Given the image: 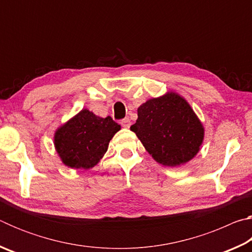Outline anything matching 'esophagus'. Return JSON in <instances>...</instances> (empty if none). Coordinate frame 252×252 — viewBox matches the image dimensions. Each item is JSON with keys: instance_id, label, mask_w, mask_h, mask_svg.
Returning <instances> with one entry per match:
<instances>
[{"instance_id": "esophagus-1", "label": "esophagus", "mask_w": 252, "mask_h": 252, "mask_svg": "<svg viewBox=\"0 0 252 252\" xmlns=\"http://www.w3.org/2000/svg\"><path fill=\"white\" fill-rule=\"evenodd\" d=\"M120 125H121L123 127H126V129H127V127H130V126H131V121H130V119H129V118L123 119V120H121Z\"/></svg>"}]
</instances>
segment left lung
I'll return each mask as SVG.
<instances>
[{
  "mask_svg": "<svg viewBox=\"0 0 252 252\" xmlns=\"http://www.w3.org/2000/svg\"><path fill=\"white\" fill-rule=\"evenodd\" d=\"M130 129L153 159L168 167L192 159L203 140L201 122L188 102L173 92L143 103Z\"/></svg>",
  "mask_w": 252,
  "mask_h": 252,
  "instance_id": "8db88e82",
  "label": "left lung"
}]
</instances>
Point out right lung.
<instances>
[{
    "label": "right lung",
    "instance_id": "obj_1",
    "mask_svg": "<svg viewBox=\"0 0 252 252\" xmlns=\"http://www.w3.org/2000/svg\"><path fill=\"white\" fill-rule=\"evenodd\" d=\"M120 127L111 117L103 119L82 110L55 132L54 144L67 167L90 169L103 157Z\"/></svg>",
    "mask_w": 252,
    "mask_h": 252
}]
</instances>
